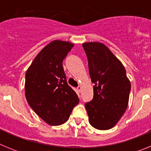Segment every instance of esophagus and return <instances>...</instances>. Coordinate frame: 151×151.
<instances>
[{"label":"esophagus","mask_w":151,"mask_h":151,"mask_svg":"<svg viewBox=\"0 0 151 151\" xmlns=\"http://www.w3.org/2000/svg\"><path fill=\"white\" fill-rule=\"evenodd\" d=\"M82 86H78V87H77V91H78V92H81L82 91Z\"/></svg>","instance_id":"obj_1"}]
</instances>
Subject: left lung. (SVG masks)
I'll list each match as a JSON object with an SVG mask.
<instances>
[{"label":"left lung","instance_id":"obj_1","mask_svg":"<svg viewBox=\"0 0 151 151\" xmlns=\"http://www.w3.org/2000/svg\"><path fill=\"white\" fill-rule=\"evenodd\" d=\"M89 74L94 83V97L85 104L89 123L100 130L115 126L129 104L131 83L120 60L101 42L82 44Z\"/></svg>","mask_w":151,"mask_h":151}]
</instances>
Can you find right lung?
Returning <instances> with one entry per match:
<instances>
[{
    "mask_svg": "<svg viewBox=\"0 0 151 151\" xmlns=\"http://www.w3.org/2000/svg\"><path fill=\"white\" fill-rule=\"evenodd\" d=\"M73 46L69 41H51L26 71V100L36 114L50 125L65 123L79 102L76 93L67 84L63 67V59Z\"/></svg>",
    "mask_w": 151,
    "mask_h": 151,
    "instance_id": "add662e5",
    "label": "right lung"
}]
</instances>
